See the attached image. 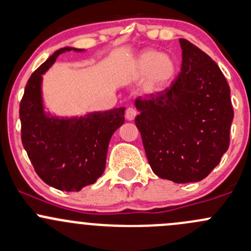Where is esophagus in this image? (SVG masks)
<instances>
[{"label":"esophagus","instance_id":"esophagus-1","mask_svg":"<svg viewBox=\"0 0 251 251\" xmlns=\"http://www.w3.org/2000/svg\"><path fill=\"white\" fill-rule=\"evenodd\" d=\"M135 116H136L135 108L130 107V106H129V107H126V120L133 121Z\"/></svg>","mask_w":251,"mask_h":251}]
</instances>
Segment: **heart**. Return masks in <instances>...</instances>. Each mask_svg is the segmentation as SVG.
<instances>
[{
	"instance_id": "obj_1",
	"label": "heart",
	"mask_w": 251,
	"mask_h": 251,
	"mask_svg": "<svg viewBox=\"0 0 251 251\" xmlns=\"http://www.w3.org/2000/svg\"><path fill=\"white\" fill-rule=\"evenodd\" d=\"M136 72L140 75H148L146 86L149 90H160L172 80L176 73V63L168 54L146 51L136 61Z\"/></svg>"
}]
</instances>
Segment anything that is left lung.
<instances>
[{
  "label": "left lung",
  "instance_id": "8db88e82",
  "mask_svg": "<svg viewBox=\"0 0 251 251\" xmlns=\"http://www.w3.org/2000/svg\"><path fill=\"white\" fill-rule=\"evenodd\" d=\"M179 42L180 73L165 90L136 99L135 125L153 173L189 183L207 177L227 151L234 112L217 63L190 41Z\"/></svg>",
  "mask_w": 251,
  "mask_h": 251
}]
</instances>
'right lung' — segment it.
I'll return each instance as SVG.
<instances>
[{
    "mask_svg": "<svg viewBox=\"0 0 251 251\" xmlns=\"http://www.w3.org/2000/svg\"><path fill=\"white\" fill-rule=\"evenodd\" d=\"M71 50H57L31 74L19 105V117L22 143L39 177L58 190L79 192L94 184L105 171L108 143L125 122V108L89 113L74 120L45 116L41 75L59 53Z\"/></svg>",
    "mask_w": 251,
    "mask_h": 251,
    "instance_id": "right-lung-1",
    "label": "right lung"
}]
</instances>
